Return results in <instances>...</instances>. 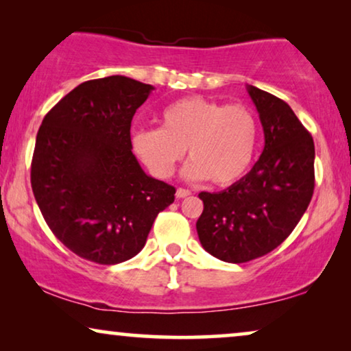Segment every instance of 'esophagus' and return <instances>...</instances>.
I'll list each match as a JSON object with an SVG mask.
<instances>
[{"instance_id":"1","label":"esophagus","mask_w":351,"mask_h":351,"mask_svg":"<svg viewBox=\"0 0 351 351\" xmlns=\"http://www.w3.org/2000/svg\"><path fill=\"white\" fill-rule=\"evenodd\" d=\"M191 195V191L190 190H185V189H177V191H176V196L177 198H186V196H190Z\"/></svg>"}]
</instances>
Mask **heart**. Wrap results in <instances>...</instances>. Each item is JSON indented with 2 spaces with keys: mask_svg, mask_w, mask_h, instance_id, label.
<instances>
[{
  "mask_svg": "<svg viewBox=\"0 0 351 351\" xmlns=\"http://www.w3.org/2000/svg\"><path fill=\"white\" fill-rule=\"evenodd\" d=\"M160 129H141L132 136L138 160L158 179L172 176L176 165L189 153L184 176L230 185L251 166L258 126L243 105H223L199 95L179 99L161 112Z\"/></svg>",
  "mask_w": 351,
  "mask_h": 351,
  "instance_id": "1",
  "label": "heart"
}]
</instances>
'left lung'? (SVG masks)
Instances as JSON below:
<instances>
[{
  "label": "left lung",
  "mask_w": 351,
  "mask_h": 351,
  "mask_svg": "<svg viewBox=\"0 0 351 351\" xmlns=\"http://www.w3.org/2000/svg\"><path fill=\"white\" fill-rule=\"evenodd\" d=\"M265 147L252 169L217 193L201 191V246L228 263L265 256L299 223L315 190L313 137L285 100L247 86Z\"/></svg>",
  "instance_id": "left-lung-1"
}]
</instances>
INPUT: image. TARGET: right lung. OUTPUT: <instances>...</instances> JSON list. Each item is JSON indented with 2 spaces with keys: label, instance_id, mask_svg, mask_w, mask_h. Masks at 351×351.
I'll return each instance as SVG.
<instances>
[{
  "label": "right lung",
  "instance_id": "1",
  "mask_svg": "<svg viewBox=\"0 0 351 351\" xmlns=\"http://www.w3.org/2000/svg\"><path fill=\"white\" fill-rule=\"evenodd\" d=\"M153 89L121 75L84 81L36 134L33 195L56 238L86 261L137 256L156 215L174 203V186L147 176L132 153V117Z\"/></svg>",
  "mask_w": 351,
  "mask_h": 351
}]
</instances>
